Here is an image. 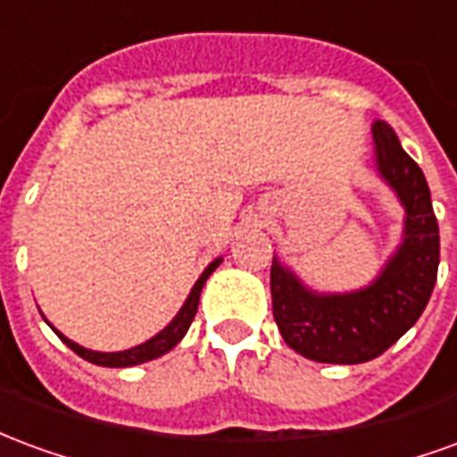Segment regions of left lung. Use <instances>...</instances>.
I'll return each mask as SVG.
<instances>
[{
  "label": "left lung",
  "mask_w": 457,
  "mask_h": 457,
  "mask_svg": "<svg viewBox=\"0 0 457 457\" xmlns=\"http://www.w3.org/2000/svg\"><path fill=\"white\" fill-rule=\"evenodd\" d=\"M374 163L406 210L403 239L379 277L350 294H316L271 262V306L281 337L308 360L360 364L389 350L419 320L438 277L441 237L419 163L386 121H374Z\"/></svg>",
  "instance_id": "8db88e82"
}]
</instances>
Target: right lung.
<instances>
[{
    "instance_id": "right-lung-1",
    "label": "right lung",
    "mask_w": 457,
    "mask_h": 457,
    "mask_svg": "<svg viewBox=\"0 0 457 457\" xmlns=\"http://www.w3.org/2000/svg\"><path fill=\"white\" fill-rule=\"evenodd\" d=\"M220 262H222V259L210 262L208 269H205V271L200 274L198 281H195V287L190 288V294L188 298H186L183 308L176 313V318L170 320L169 326L163 328L161 333H156L151 340L137 345V347H131V350H121V353H95V350H87V347H83V345L68 340L63 333H58V330L54 328L55 336L61 337V340H63V343L68 345L75 354H80L83 360H87V362H93V364H100V367H131V364H141V362H149V360H156V357H161V354H166L169 350H173V347L180 343V337L188 333L190 323H193V318H195V313H198L200 291H203V287H205V281H208L210 274L220 267Z\"/></svg>"
}]
</instances>
